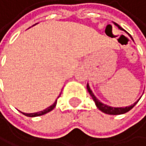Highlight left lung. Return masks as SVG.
Returning a JSON list of instances; mask_svg holds the SVG:
<instances>
[{"instance_id": "8db88e82", "label": "left lung", "mask_w": 146, "mask_h": 146, "mask_svg": "<svg viewBox=\"0 0 146 146\" xmlns=\"http://www.w3.org/2000/svg\"><path fill=\"white\" fill-rule=\"evenodd\" d=\"M113 24L115 25L116 27H117L119 30H121V31H125L124 29H122L121 27L119 26L118 24H116V23H115V22H113ZM129 34V33H128ZM129 37L132 39V37L130 36L129 35ZM133 40V39H132ZM86 88H88V93L90 94V96L92 97V99H93V101L95 102V104H96V106H97V108L99 109V110H101V111L102 112V113H107V115H122V113H127V112H129V111H130L134 106L136 105V103L139 102V100L137 102H135L133 104H131V105H129V106H126V107H113V106H110V105H107V104H104V103H102L100 100H98L97 99V97L94 95V93L92 92V90L90 89V88H89V85L88 84L86 85Z\"/></svg>"}]
</instances>
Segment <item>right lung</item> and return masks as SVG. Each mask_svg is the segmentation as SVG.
I'll return each instance as SVG.
<instances>
[{"mask_svg":"<svg viewBox=\"0 0 146 146\" xmlns=\"http://www.w3.org/2000/svg\"><path fill=\"white\" fill-rule=\"evenodd\" d=\"M56 105H57V100H56V102L52 104L51 106H49V107H47L46 109L43 110V111H40V112H37V113H22L23 115H25L26 116H30V117H35V116H40V115H45V113H49L50 111H52L55 107Z\"/></svg>","mask_w":146,"mask_h":146,"instance_id":"add662e5","label":"right lung"}]
</instances>
